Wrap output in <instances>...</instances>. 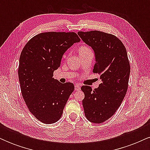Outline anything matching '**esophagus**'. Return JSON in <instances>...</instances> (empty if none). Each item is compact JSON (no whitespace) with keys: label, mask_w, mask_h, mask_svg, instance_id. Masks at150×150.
Wrapping results in <instances>:
<instances>
[{"label":"esophagus","mask_w":150,"mask_h":150,"mask_svg":"<svg viewBox=\"0 0 150 150\" xmlns=\"http://www.w3.org/2000/svg\"><path fill=\"white\" fill-rule=\"evenodd\" d=\"M75 89L76 91H78L80 89V85L79 84H75Z\"/></svg>","instance_id":"34e87169"}]
</instances>
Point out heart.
Masks as SVG:
<instances>
[{"label":"heart","instance_id":"heart-1","mask_svg":"<svg viewBox=\"0 0 150 150\" xmlns=\"http://www.w3.org/2000/svg\"><path fill=\"white\" fill-rule=\"evenodd\" d=\"M89 50V49L87 46H81V47L79 49V52L80 53H82V52H85L86 51H88Z\"/></svg>","mask_w":150,"mask_h":150}]
</instances>
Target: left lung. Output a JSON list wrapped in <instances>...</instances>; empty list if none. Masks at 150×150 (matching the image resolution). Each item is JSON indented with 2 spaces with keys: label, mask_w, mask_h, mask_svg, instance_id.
Segmentation results:
<instances>
[{
  "label": "left lung",
  "mask_w": 150,
  "mask_h": 150,
  "mask_svg": "<svg viewBox=\"0 0 150 150\" xmlns=\"http://www.w3.org/2000/svg\"><path fill=\"white\" fill-rule=\"evenodd\" d=\"M95 55L93 72L100 75L99 87H81L85 94L82 106L86 118L92 123L106 121L116 113L127 92L130 73L126 49L116 36L100 31L78 32Z\"/></svg>",
  "instance_id": "obj_1"
}]
</instances>
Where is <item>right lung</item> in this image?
<instances>
[{"label": "right lung", "instance_id": "right-lung-1", "mask_svg": "<svg viewBox=\"0 0 150 150\" xmlns=\"http://www.w3.org/2000/svg\"><path fill=\"white\" fill-rule=\"evenodd\" d=\"M80 41L75 32H44L22 49L18 68L22 95L30 112L42 123L51 124L61 118L74 91L73 83H61L53 76L64 53Z\"/></svg>", "mask_w": 150, "mask_h": 150}]
</instances>
